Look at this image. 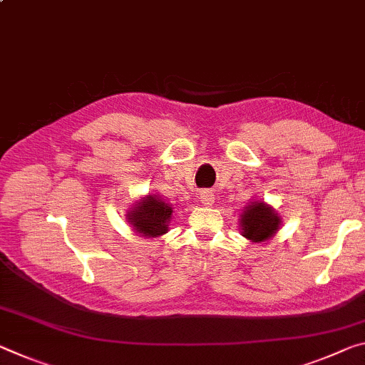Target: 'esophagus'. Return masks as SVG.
<instances>
[{"label":"esophagus","instance_id":"1","mask_svg":"<svg viewBox=\"0 0 365 365\" xmlns=\"http://www.w3.org/2000/svg\"><path fill=\"white\" fill-rule=\"evenodd\" d=\"M200 201L205 206H211L214 203V195L211 192H207V190H205V192L200 193Z\"/></svg>","mask_w":365,"mask_h":365}]
</instances>
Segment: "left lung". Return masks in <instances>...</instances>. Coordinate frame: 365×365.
<instances>
[{
  "mask_svg": "<svg viewBox=\"0 0 365 365\" xmlns=\"http://www.w3.org/2000/svg\"><path fill=\"white\" fill-rule=\"evenodd\" d=\"M279 225L281 217L263 201H253L240 214L242 235L255 244L269 240L277 232Z\"/></svg>",
  "mask_w": 365,
  "mask_h": 365,
  "instance_id": "obj_1",
  "label": "left lung"
}]
</instances>
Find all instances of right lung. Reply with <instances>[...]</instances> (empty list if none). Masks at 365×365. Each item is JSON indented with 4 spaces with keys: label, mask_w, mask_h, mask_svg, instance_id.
Listing matches in <instances>:
<instances>
[{
    "label": "right lung",
    "mask_w": 365,
    "mask_h": 365,
    "mask_svg": "<svg viewBox=\"0 0 365 365\" xmlns=\"http://www.w3.org/2000/svg\"><path fill=\"white\" fill-rule=\"evenodd\" d=\"M172 206L160 200L158 195H148L140 203L133 205L126 214V221L133 225V230L143 237H159L167 234L172 219Z\"/></svg>",
    "instance_id": "obj_1"
}]
</instances>
